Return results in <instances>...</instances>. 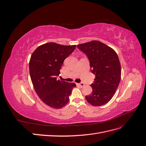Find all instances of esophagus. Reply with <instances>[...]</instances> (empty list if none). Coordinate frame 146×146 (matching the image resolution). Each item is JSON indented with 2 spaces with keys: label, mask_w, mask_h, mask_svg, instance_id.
Wrapping results in <instances>:
<instances>
[{
  "label": "esophagus",
  "mask_w": 146,
  "mask_h": 146,
  "mask_svg": "<svg viewBox=\"0 0 146 146\" xmlns=\"http://www.w3.org/2000/svg\"><path fill=\"white\" fill-rule=\"evenodd\" d=\"M77 85L80 86V87H83L84 85H85V84H84L83 83H77Z\"/></svg>",
  "instance_id": "1"
}]
</instances>
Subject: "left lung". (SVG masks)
I'll list each match as a JSON object with an SVG mask.
<instances>
[{
    "label": "left lung",
    "mask_w": 146,
    "mask_h": 146,
    "mask_svg": "<svg viewBox=\"0 0 146 146\" xmlns=\"http://www.w3.org/2000/svg\"><path fill=\"white\" fill-rule=\"evenodd\" d=\"M87 56L91 71L96 76L91 86L92 91L86 96L88 103L98 107L108 103L115 93L121 80V68L117 55L113 48L98 41L78 45Z\"/></svg>",
    "instance_id": "1"
}]
</instances>
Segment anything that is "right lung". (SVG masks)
Wrapping results in <instances>:
<instances>
[{"instance_id": "add662e5", "label": "right lung", "mask_w": 146, "mask_h": 146, "mask_svg": "<svg viewBox=\"0 0 146 146\" xmlns=\"http://www.w3.org/2000/svg\"><path fill=\"white\" fill-rule=\"evenodd\" d=\"M76 48L48 42L39 46L31 56L29 71L35 90L40 99L54 108H61L68 103L76 85L58 80L64 60Z\"/></svg>"}]
</instances>
